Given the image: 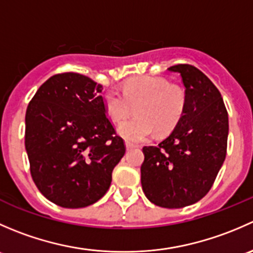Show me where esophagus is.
<instances>
[{
    "mask_svg": "<svg viewBox=\"0 0 253 253\" xmlns=\"http://www.w3.org/2000/svg\"><path fill=\"white\" fill-rule=\"evenodd\" d=\"M138 147V145L137 144H133V143H131V142H126V148L127 149H134V148H137Z\"/></svg>",
    "mask_w": 253,
    "mask_h": 253,
    "instance_id": "esophagus-1",
    "label": "esophagus"
}]
</instances>
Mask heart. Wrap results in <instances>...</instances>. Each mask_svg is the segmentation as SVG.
<instances>
[{
	"label": "heart",
	"instance_id": "heart-1",
	"mask_svg": "<svg viewBox=\"0 0 253 253\" xmlns=\"http://www.w3.org/2000/svg\"><path fill=\"white\" fill-rule=\"evenodd\" d=\"M104 106L114 122H121L138 103V115L120 125L119 134L127 142H142L159 131L169 133L177 125L183 108L185 95L177 86L170 85L164 78L142 76L128 79L124 91L111 88L104 94Z\"/></svg>",
	"mask_w": 253,
	"mask_h": 253
}]
</instances>
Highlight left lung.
I'll return each instance as SVG.
<instances>
[{
    "mask_svg": "<svg viewBox=\"0 0 253 253\" xmlns=\"http://www.w3.org/2000/svg\"><path fill=\"white\" fill-rule=\"evenodd\" d=\"M180 73L185 108L174 131L158 145L143 147L141 182L145 197L163 208H182L209 192L226 157L229 119L223 98L203 72L191 65Z\"/></svg>",
    "mask_w": 253,
    "mask_h": 253,
    "instance_id": "8db88e82",
    "label": "left lung"
}]
</instances>
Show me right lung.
I'll return each instance as SVG.
<instances>
[{"label":"right lung","instance_id":"right-lung-1","mask_svg":"<svg viewBox=\"0 0 253 253\" xmlns=\"http://www.w3.org/2000/svg\"><path fill=\"white\" fill-rule=\"evenodd\" d=\"M101 84L75 72L50 77L25 114V149L40 192L63 208L98 202L125 155L106 116Z\"/></svg>","mask_w":253,"mask_h":253}]
</instances>
